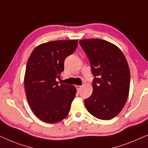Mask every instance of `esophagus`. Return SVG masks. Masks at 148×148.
Instances as JSON below:
<instances>
[{
  "label": "esophagus",
  "mask_w": 148,
  "mask_h": 148,
  "mask_svg": "<svg viewBox=\"0 0 148 148\" xmlns=\"http://www.w3.org/2000/svg\"><path fill=\"white\" fill-rule=\"evenodd\" d=\"M76 89L78 90V91H80V90H81V88H82V86H76Z\"/></svg>",
  "instance_id": "34e87169"
}]
</instances>
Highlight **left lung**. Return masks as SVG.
Wrapping results in <instances>:
<instances>
[{
    "instance_id": "left-lung-1",
    "label": "left lung",
    "mask_w": 148,
    "mask_h": 148,
    "mask_svg": "<svg viewBox=\"0 0 148 148\" xmlns=\"http://www.w3.org/2000/svg\"><path fill=\"white\" fill-rule=\"evenodd\" d=\"M79 43L94 76L93 92L85 99V106L96 118L110 120L121 112L128 97L130 73L126 58L118 47L102 39L82 40Z\"/></svg>"
}]
</instances>
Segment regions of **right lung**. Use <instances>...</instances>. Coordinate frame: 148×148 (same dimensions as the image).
Here are the masks:
<instances>
[{"mask_svg":"<svg viewBox=\"0 0 148 148\" xmlns=\"http://www.w3.org/2000/svg\"><path fill=\"white\" fill-rule=\"evenodd\" d=\"M78 40H56L40 45L28 58L25 87L28 104L43 122H60L69 113L76 96L74 86L59 84L64 60L74 53Z\"/></svg>","mask_w":148,"mask_h":148,"instance_id":"obj_1","label":"right lung"}]
</instances>
